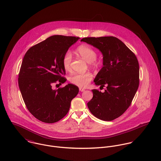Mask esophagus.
<instances>
[{"label": "esophagus", "instance_id": "obj_1", "mask_svg": "<svg viewBox=\"0 0 161 161\" xmlns=\"http://www.w3.org/2000/svg\"><path fill=\"white\" fill-rule=\"evenodd\" d=\"M79 91H80V92H84V91H85V89L80 87V88H79Z\"/></svg>", "mask_w": 161, "mask_h": 161}]
</instances>
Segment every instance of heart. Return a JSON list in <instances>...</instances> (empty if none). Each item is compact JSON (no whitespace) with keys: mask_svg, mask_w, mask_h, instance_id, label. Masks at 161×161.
Returning a JSON list of instances; mask_svg holds the SVG:
<instances>
[{"mask_svg":"<svg viewBox=\"0 0 161 161\" xmlns=\"http://www.w3.org/2000/svg\"><path fill=\"white\" fill-rule=\"evenodd\" d=\"M76 53L89 63L92 68H96L101 65V63L96 59L97 54L92 47L87 45H81L76 49ZM72 54L69 51H68L64 53L62 59L63 66L66 71L70 70ZM92 79V75L90 72L84 74L76 73L69 77V81L71 84L80 87L87 86Z\"/></svg>","mask_w":161,"mask_h":161,"instance_id":"1","label":"heart"}]
</instances>
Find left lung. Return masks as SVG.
Wrapping results in <instances>:
<instances>
[{"label":"left lung","instance_id":"1","mask_svg":"<svg viewBox=\"0 0 161 161\" xmlns=\"http://www.w3.org/2000/svg\"><path fill=\"white\" fill-rule=\"evenodd\" d=\"M98 49L103 54V68L93 82L106 87L105 92L92 90L87 106L97 118L112 121L130 106L139 84V67L135 54L114 36L87 37L81 40Z\"/></svg>","mask_w":161,"mask_h":161}]
</instances>
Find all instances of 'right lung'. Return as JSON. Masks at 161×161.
<instances>
[{"label":"right lung","mask_w":161,"mask_h":161,"mask_svg":"<svg viewBox=\"0 0 161 161\" xmlns=\"http://www.w3.org/2000/svg\"><path fill=\"white\" fill-rule=\"evenodd\" d=\"M79 37L53 35L31 47L25 53L19 74V86L25 104L36 118L47 123L57 122L69 112L71 100L79 93L68 84L53 90V84L66 81L62 59Z\"/></svg>","instance_id":"right-lung-1"}]
</instances>
